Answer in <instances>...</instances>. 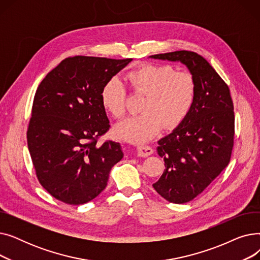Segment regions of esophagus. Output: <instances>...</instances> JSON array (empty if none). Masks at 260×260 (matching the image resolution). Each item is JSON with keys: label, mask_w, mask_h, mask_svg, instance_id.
I'll list each match as a JSON object with an SVG mask.
<instances>
[{"label": "esophagus", "mask_w": 260, "mask_h": 260, "mask_svg": "<svg viewBox=\"0 0 260 260\" xmlns=\"http://www.w3.org/2000/svg\"><path fill=\"white\" fill-rule=\"evenodd\" d=\"M154 153L153 148L147 145H139L137 147V154L139 157H148Z\"/></svg>", "instance_id": "1"}]
</instances>
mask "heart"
Masks as SVG:
<instances>
[{
    "label": "heart",
    "mask_w": 260,
    "mask_h": 260,
    "mask_svg": "<svg viewBox=\"0 0 260 260\" xmlns=\"http://www.w3.org/2000/svg\"><path fill=\"white\" fill-rule=\"evenodd\" d=\"M133 92L143 94L142 114L128 117L115 127L120 139L142 143L154 138L162 125L174 129L181 125L192 113L197 99V82L193 74L178 72L171 64L145 63L126 75ZM127 91L121 80H107L100 91L101 104L115 118L125 114Z\"/></svg>",
    "instance_id": "heart-1"
}]
</instances>
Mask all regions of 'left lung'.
<instances>
[{
	"instance_id": "obj_1",
	"label": "left lung",
	"mask_w": 260,
	"mask_h": 260,
	"mask_svg": "<svg viewBox=\"0 0 260 260\" xmlns=\"http://www.w3.org/2000/svg\"><path fill=\"white\" fill-rule=\"evenodd\" d=\"M180 61L197 82V99L188 118L159 140L165 172L153 184L172 203H185L202 193L229 165L235 137L234 105L229 86L211 64L194 51L151 56Z\"/></svg>"
}]
</instances>
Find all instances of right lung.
<instances>
[{
	"instance_id": "1",
	"label": "right lung",
	"mask_w": 260,
	"mask_h": 260,
	"mask_svg": "<svg viewBox=\"0 0 260 260\" xmlns=\"http://www.w3.org/2000/svg\"><path fill=\"white\" fill-rule=\"evenodd\" d=\"M131 61L68 57L40 83L27 144L40 184L56 199L74 206L92 200L123 158L119 143L98 142L111 127L100 91Z\"/></svg>"
}]
</instances>
